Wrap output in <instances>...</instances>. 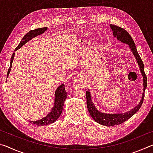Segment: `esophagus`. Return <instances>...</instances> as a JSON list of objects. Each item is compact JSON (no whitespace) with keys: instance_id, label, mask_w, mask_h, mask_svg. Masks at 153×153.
Segmentation results:
<instances>
[{"instance_id":"1","label":"esophagus","mask_w":153,"mask_h":153,"mask_svg":"<svg viewBox=\"0 0 153 153\" xmlns=\"http://www.w3.org/2000/svg\"><path fill=\"white\" fill-rule=\"evenodd\" d=\"M81 83H82L81 78H77V79H76V84H81Z\"/></svg>"}]
</instances>
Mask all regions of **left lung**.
<instances>
[{
  "instance_id": "8db88e82",
  "label": "left lung",
  "mask_w": 153,
  "mask_h": 153,
  "mask_svg": "<svg viewBox=\"0 0 153 153\" xmlns=\"http://www.w3.org/2000/svg\"><path fill=\"white\" fill-rule=\"evenodd\" d=\"M110 27L113 31L114 37H115L118 40L121 41V42L128 44L129 47H130L131 51H132L133 55L136 57L137 62H138V63L139 65L140 69L142 75V76H143L144 92L140 102L138 105H137L135 108H133V109H131V111H129L128 112H126L125 113L107 114L100 112V111H98L97 109V108H96L95 106L94 105V103L92 102L91 96H90V92L86 91V96L87 107L88 109L90 115H91V117L95 121H97V123L105 126H117L119 124L125 122L126 120H128V119L132 117L134 114L140 109L142 103H143V100L144 98V91L147 86V77L144 72V63L142 61L140 56L139 55L138 51H137L135 43H134L132 38H131V36L129 34V33L122 27H120L119 26H117V25L112 24L110 25Z\"/></svg>"
}]
</instances>
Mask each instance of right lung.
Masks as SVG:
<instances>
[{
	"label": "right lung",
	"mask_w": 153,
	"mask_h": 153,
	"mask_svg": "<svg viewBox=\"0 0 153 153\" xmlns=\"http://www.w3.org/2000/svg\"><path fill=\"white\" fill-rule=\"evenodd\" d=\"M46 30H47V27H42V28H38V29L29 31V32H27L26 34L24 36V38H22V40L21 41L20 43L19 44V45L17 46V48H15V51H16L18 48L22 47L25 43H26L27 41H29L30 40L32 39V38L44 33V32H45ZM14 56H15V53L13 54L11 58V62H10V63L11 64H10V67L8 69V71H7V77H8L10 70H11L12 62L13 61ZM67 97V94L65 91V85L63 84H61L60 86H59L56 90L55 104H54V107L53 108V109H52L51 112L49 113L47 116H46L45 117L41 119L40 120L34 121H29L30 123L36 124V126H47V125H49V124L55 122V121L57 120V119L59 117V116L61 115V114L62 113V110H63V108L65 100L66 99Z\"/></svg>",
	"instance_id": "obj_1"
}]
</instances>
